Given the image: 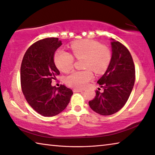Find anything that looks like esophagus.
I'll list each match as a JSON object with an SVG mask.
<instances>
[{
    "instance_id": "obj_1",
    "label": "esophagus",
    "mask_w": 155,
    "mask_h": 155,
    "mask_svg": "<svg viewBox=\"0 0 155 155\" xmlns=\"http://www.w3.org/2000/svg\"><path fill=\"white\" fill-rule=\"evenodd\" d=\"M73 91H74V92H82L83 90L80 89V88H74V89H73Z\"/></svg>"
}]
</instances>
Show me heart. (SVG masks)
Masks as SVG:
<instances>
[{"label":"heart","instance_id":"b5f03b06","mask_svg":"<svg viewBox=\"0 0 155 155\" xmlns=\"http://www.w3.org/2000/svg\"><path fill=\"white\" fill-rule=\"evenodd\" d=\"M72 54L66 51L59 49L55 54L54 60L58 68L64 72L71 69L74 63V58L79 59L84 58L85 70L74 71L67 78L66 82L71 87L82 88L87 87L88 82L93 79V69L100 74L108 67L110 62V51L105 45L91 40H84L73 42L71 45Z\"/></svg>","mask_w":155,"mask_h":155}]
</instances>
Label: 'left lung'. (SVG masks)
<instances>
[{
    "label": "left lung",
    "mask_w": 155,
    "mask_h": 155,
    "mask_svg": "<svg viewBox=\"0 0 155 155\" xmlns=\"http://www.w3.org/2000/svg\"><path fill=\"white\" fill-rule=\"evenodd\" d=\"M112 57L108 67L97 83L104 91H96L91 108L101 115H110L125 105L133 90L135 69L133 58L124 45L112 39Z\"/></svg>",
    "instance_id": "8db88e82"
}]
</instances>
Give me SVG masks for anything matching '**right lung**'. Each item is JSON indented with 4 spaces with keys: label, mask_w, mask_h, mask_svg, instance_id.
I'll use <instances>...</instances> for the list:
<instances>
[{
    "label": "right lung",
    "mask_w": 155,
    "mask_h": 155,
    "mask_svg": "<svg viewBox=\"0 0 155 155\" xmlns=\"http://www.w3.org/2000/svg\"><path fill=\"white\" fill-rule=\"evenodd\" d=\"M62 45L58 38L35 42L24 55L20 67L22 91L28 104L38 113L53 117L67 107L73 95L71 89L60 85L52 87V80L60 74L54 63L55 51Z\"/></svg>",
    "instance_id": "right-lung-1"
}]
</instances>
